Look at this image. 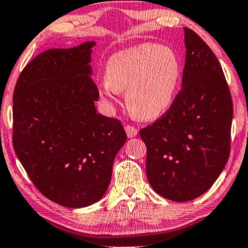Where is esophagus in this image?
Wrapping results in <instances>:
<instances>
[{
  "instance_id": "obj_1",
  "label": "esophagus",
  "mask_w": 248,
  "mask_h": 248,
  "mask_svg": "<svg viewBox=\"0 0 248 248\" xmlns=\"http://www.w3.org/2000/svg\"><path fill=\"white\" fill-rule=\"evenodd\" d=\"M124 129H126L127 137H128V138L137 137L138 133H139V129L138 128H135V127H133V126H129V124H127V126L124 127Z\"/></svg>"
}]
</instances>
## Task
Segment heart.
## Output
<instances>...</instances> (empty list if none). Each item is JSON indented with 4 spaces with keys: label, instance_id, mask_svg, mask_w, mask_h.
<instances>
[{
    "label": "heart",
    "instance_id": "obj_1",
    "mask_svg": "<svg viewBox=\"0 0 248 248\" xmlns=\"http://www.w3.org/2000/svg\"><path fill=\"white\" fill-rule=\"evenodd\" d=\"M181 78V61L173 48L142 43L108 59L100 96L111 105L116 92H124V102L133 116L154 120L173 105Z\"/></svg>",
    "mask_w": 248,
    "mask_h": 248
}]
</instances>
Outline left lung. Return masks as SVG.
Segmentation results:
<instances>
[{"instance_id": "obj_1", "label": "left lung", "mask_w": 248, "mask_h": 248, "mask_svg": "<svg viewBox=\"0 0 248 248\" xmlns=\"http://www.w3.org/2000/svg\"><path fill=\"white\" fill-rule=\"evenodd\" d=\"M184 31L182 89L161 118L140 130L152 188L178 202L200 197L221 174L230 156L233 118L219 61L197 32Z\"/></svg>"}]
</instances>
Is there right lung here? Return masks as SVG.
I'll use <instances>...</instances> for the list:
<instances>
[{"label": "right lung", "mask_w": 248, "mask_h": 248, "mask_svg": "<svg viewBox=\"0 0 248 248\" xmlns=\"http://www.w3.org/2000/svg\"><path fill=\"white\" fill-rule=\"evenodd\" d=\"M49 49L21 73L13 97V145L37 189L70 208L105 195L113 162L127 140L118 119L99 114L92 48Z\"/></svg>", "instance_id": "right-lung-1"}]
</instances>
